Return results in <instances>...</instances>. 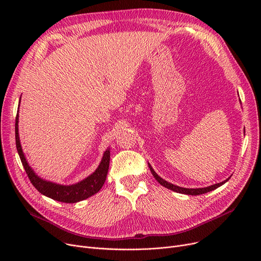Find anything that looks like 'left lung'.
Returning <instances> with one entry per match:
<instances>
[{
	"mask_svg": "<svg viewBox=\"0 0 261 261\" xmlns=\"http://www.w3.org/2000/svg\"><path fill=\"white\" fill-rule=\"evenodd\" d=\"M148 166L150 168V171H151L152 175L155 177V180L164 187H166L170 190H173L175 191V193H179V194H184V195H190V196H198V195H202V194H206V193H210V191L212 190H215L216 188L222 186L224 183H226L229 177L226 180H224L223 182H220V183H217V184H214V185H211V186H207V187H203V188H184V187H180V186H176L174 184H171L167 181H165L164 179H162V177L153 170V168L151 167V165L148 163Z\"/></svg>",
	"mask_w": 261,
	"mask_h": 261,
	"instance_id": "obj_1",
	"label": "left lung"
}]
</instances>
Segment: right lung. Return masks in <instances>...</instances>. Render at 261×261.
Segmentation results:
<instances>
[{
	"label": "right lung",
	"mask_w": 261,
	"mask_h": 261,
	"mask_svg": "<svg viewBox=\"0 0 261 261\" xmlns=\"http://www.w3.org/2000/svg\"><path fill=\"white\" fill-rule=\"evenodd\" d=\"M20 101H21V98H20ZM20 101H19V107H20ZM15 132H16V146H17L19 156L22 162V165L27 175H29L32 184L35 186V188L39 191V193H41L43 196H46L53 200H56L59 202L76 203L85 199H88L95 194H97L100 190V188L102 187V185L105 184L108 170H109V164H110V148L106 150L97 169H96L92 174H90L89 176L86 177V179L76 184L61 185V184H57V183L41 179V177L30 166L29 162H27L24 155L22 146L20 143V138H19V110L16 117Z\"/></svg>",
	"instance_id": "1"
}]
</instances>
